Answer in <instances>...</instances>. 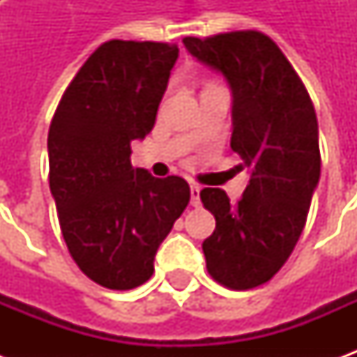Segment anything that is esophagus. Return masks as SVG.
Returning <instances> with one entry per match:
<instances>
[{"mask_svg":"<svg viewBox=\"0 0 357 357\" xmlns=\"http://www.w3.org/2000/svg\"><path fill=\"white\" fill-rule=\"evenodd\" d=\"M191 204L199 206L201 204V187L197 183H191Z\"/></svg>","mask_w":357,"mask_h":357,"instance_id":"esophagus-1","label":"esophagus"}]
</instances>
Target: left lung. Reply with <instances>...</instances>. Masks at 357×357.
I'll use <instances>...</instances> for the list:
<instances>
[{"mask_svg":"<svg viewBox=\"0 0 357 357\" xmlns=\"http://www.w3.org/2000/svg\"><path fill=\"white\" fill-rule=\"evenodd\" d=\"M183 43L231 86V149L250 179L235 204L224 189L201 191L216 218L202 252L214 281L248 291L283 268L306 225L321 174L314 102L283 51L258 30L187 36Z\"/></svg>","mask_w":357,"mask_h":357,"instance_id":"obj_1","label":"left lung"}]
</instances>
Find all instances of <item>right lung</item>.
Here are the masks:
<instances>
[{"mask_svg": "<svg viewBox=\"0 0 357 357\" xmlns=\"http://www.w3.org/2000/svg\"><path fill=\"white\" fill-rule=\"evenodd\" d=\"M178 45L101 43L61 97L47 135L50 189L68 252L101 287L151 279L155 255L191 199L179 176L130 162L132 141L155 126Z\"/></svg>", "mask_w": 357, "mask_h": 357, "instance_id": "1", "label": "right lung"}]
</instances>
